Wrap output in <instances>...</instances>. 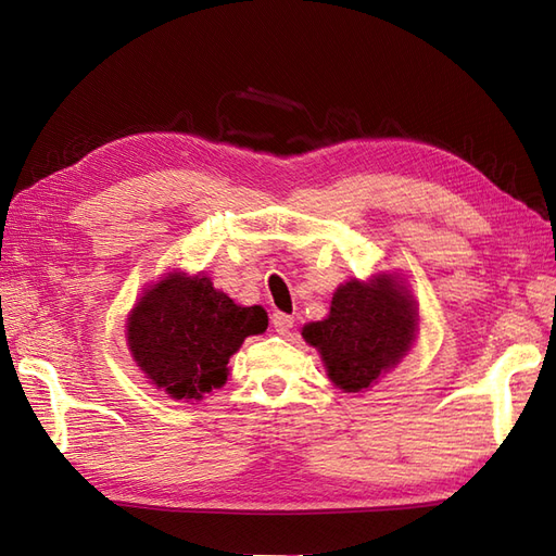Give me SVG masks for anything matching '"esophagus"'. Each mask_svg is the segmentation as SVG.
<instances>
[{"mask_svg":"<svg viewBox=\"0 0 556 556\" xmlns=\"http://www.w3.org/2000/svg\"><path fill=\"white\" fill-rule=\"evenodd\" d=\"M273 326H275V330L279 332V336H283V332H289L293 328V316L275 312L273 314Z\"/></svg>","mask_w":556,"mask_h":556,"instance_id":"obj_1","label":"esophagus"}]
</instances>
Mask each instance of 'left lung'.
Listing matches in <instances>:
<instances>
[{"mask_svg": "<svg viewBox=\"0 0 556 556\" xmlns=\"http://www.w3.org/2000/svg\"><path fill=\"white\" fill-rule=\"evenodd\" d=\"M417 332L415 295L399 275L377 273L340 283L326 319L305 324L303 338L319 352L330 382L358 393L399 366Z\"/></svg>", "mask_w": 556, "mask_h": 556, "instance_id": "obj_1", "label": "left lung"}]
</instances>
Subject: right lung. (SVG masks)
Returning a JSON list of instances; mask_svg holds the SVG:
<instances>
[{"label": "right lung", "mask_w": 556, "mask_h": 556, "mask_svg": "<svg viewBox=\"0 0 556 556\" xmlns=\"http://www.w3.org/2000/svg\"><path fill=\"white\" fill-rule=\"evenodd\" d=\"M267 328L261 305H237L212 279L172 269L141 291L125 321L135 366L174 401H202L228 382V361Z\"/></svg>", "instance_id": "add662e5"}]
</instances>
